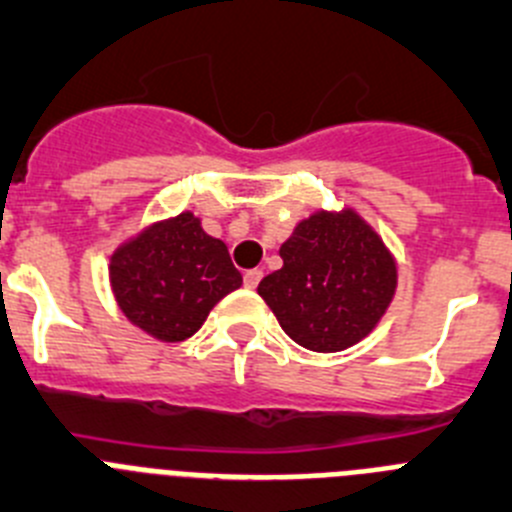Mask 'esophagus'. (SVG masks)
I'll return each instance as SVG.
<instances>
[{"mask_svg": "<svg viewBox=\"0 0 512 512\" xmlns=\"http://www.w3.org/2000/svg\"><path fill=\"white\" fill-rule=\"evenodd\" d=\"M260 280H262V270H257V267H255V270H247V273H245L247 288H257V283H260Z\"/></svg>", "mask_w": 512, "mask_h": 512, "instance_id": "1", "label": "esophagus"}]
</instances>
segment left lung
I'll return each mask as SVG.
<instances>
[{
    "mask_svg": "<svg viewBox=\"0 0 512 512\" xmlns=\"http://www.w3.org/2000/svg\"><path fill=\"white\" fill-rule=\"evenodd\" d=\"M283 267L257 293L285 334L311 352H342L365 339L398 283L395 260L354 211L308 216L280 247Z\"/></svg>",
    "mask_w": 512,
    "mask_h": 512,
    "instance_id": "obj_1",
    "label": "left lung"
}]
</instances>
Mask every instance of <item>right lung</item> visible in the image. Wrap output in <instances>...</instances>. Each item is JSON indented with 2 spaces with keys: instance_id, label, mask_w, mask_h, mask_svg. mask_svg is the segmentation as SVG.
I'll return each instance as SVG.
<instances>
[{
  "instance_id": "right-lung-1",
  "label": "right lung",
  "mask_w": 512,
  "mask_h": 512,
  "mask_svg": "<svg viewBox=\"0 0 512 512\" xmlns=\"http://www.w3.org/2000/svg\"><path fill=\"white\" fill-rule=\"evenodd\" d=\"M109 278L124 316L163 342L196 334L211 308L242 285L227 245L209 237L191 211L119 247Z\"/></svg>"
}]
</instances>
